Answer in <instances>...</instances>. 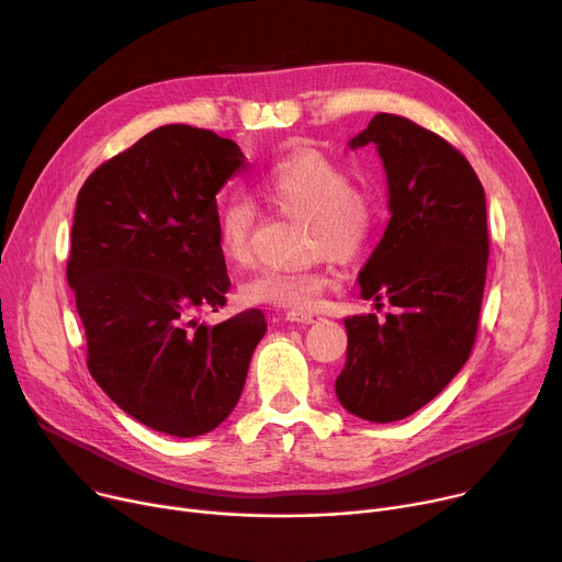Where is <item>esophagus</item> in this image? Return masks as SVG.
<instances>
[{"label":"esophagus","mask_w":562,"mask_h":562,"mask_svg":"<svg viewBox=\"0 0 562 562\" xmlns=\"http://www.w3.org/2000/svg\"><path fill=\"white\" fill-rule=\"evenodd\" d=\"M286 321L301 323V326H312V323L323 321V316L316 312H286Z\"/></svg>","instance_id":"obj_1"}]
</instances>
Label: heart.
<instances>
[{"instance_id":"heart-1","label":"heart","mask_w":562,"mask_h":562,"mask_svg":"<svg viewBox=\"0 0 562 562\" xmlns=\"http://www.w3.org/2000/svg\"><path fill=\"white\" fill-rule=\"evenodd\" d=\"M261 198L291 218H305L303 248L310 257L350 259L360 255L375 229V206L369 195L352 189L350 177L330 159L303 153L291 155L261 175ZM255 204L241 195L223 200L216 216V241L227 261L250 257ZM333 282L328 266L305 271H259L244 280L239 293L246 305L305 312L318 305Z\"/></svg>"}]
</instances>
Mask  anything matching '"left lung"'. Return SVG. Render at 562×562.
<instances>
[{"label": "left lung", "instance_id": "left-lung-1", "mask_svg": "<svg viewBox=\"0 0 562 562\" xmlns=\"http://www.w3.org/2000/svg\"><path fill=\"white\" fill-rule=\"evenodd\" d=\"M350 150L375 145L387 175L390 223L358 276L360 296L394 314L348 316L339 403L360 419L415 415L464 367L487 273V206L474 168L441 136L378 113Z\"/></svg>", "mask_w": 562, "mask_h": 562}]
</instances>
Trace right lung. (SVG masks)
<instances>
[{"instance_id":"obj_1","label":"right lung","mask_w":562,"mask_h":562,"mask_svg":"<svg viewBox=\"0 0 562 562\" xmlns=\"http://www.w3.org/2000/svg\"><path fill=\"white\" fill-rule=\"evenodd\" d=\"M241 168L234 140L164 125L102 164L77 195L68 284L88 371L157 432L198 437L221 426L266 333L261 310L218 326L195 318L225 305L216 193Z\"/></svg>"}]
</instances>
